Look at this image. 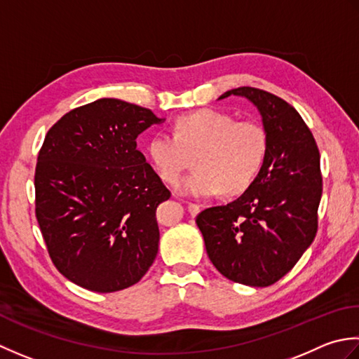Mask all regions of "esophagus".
<instances>
[{
    "label": "esophagus",
    "mask_w": 359,
    "mask_h": 359,
    "mask_svg": "<svg viewBox=\"0 0 359 359\" xmlns=\"http://www.w3.org/2000/svg\"><path fill=\"white\" fill-rule=\"evenodd\" d=\"M200 209H201V208L198 206V204H195V203H187V210H189V214L192 215V217H195L196 214H198Z\"/></svg>",
    "instance_id": "obj_1"
}]
</instances>
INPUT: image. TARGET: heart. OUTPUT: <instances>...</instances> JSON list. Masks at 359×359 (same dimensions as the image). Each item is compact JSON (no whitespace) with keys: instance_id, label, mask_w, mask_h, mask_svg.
Wrapping results in <instances>:
<instances>
[{"instance_id":"heart-1","label":"heart","mask_w":359,"mask_h":359,"mask_svg":"<svg viewBox=\"0 0 359 359\" xmlns=\"http://www.w3.org/2000/svg\"><path fill=\"white\" fill-rule=\"evenodd\" d=\"M268 133L257 121H236L218 109L182 114L173 131H159L147 142V155L158 177L175 184L194 155L195 170L181 180L184 195L212 196L223 190L238 195L259 177L268 155Z\"/></svg>"}]
</instances>
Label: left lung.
<instances>
[{
    "label": "left lung",
    "mask_w": 359,
    "mask_h": 359,
    "mask_svg": "<svg viewBox=\"0 0 359 359\" xmlns=\"http://www.w3.org/2000/svg\"><path fill=\"white\" fill-rule=\"evenodd\" d=\"M259 108L268 155L252 184L226 206L196 215L210 262L226 279L269 287L291 271L318 232L323 173L318 144L288 102L252 86L224 93Z\"/></svg>",
    "instance_id": "8db88e82"
}]
</instances>
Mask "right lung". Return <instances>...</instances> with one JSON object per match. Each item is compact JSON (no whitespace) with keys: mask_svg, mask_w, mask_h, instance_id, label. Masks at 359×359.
Returning <instances> with one entry per match:
<instances>
[{"mask_svg":"<svg viewBox=\"0 0 359 359\" xmlns=\"http://www.w3.org/2000/svg\"><path fill=\"white\" fill-rule=\"evenodd\" d=\"M161 121L149 108L99 99L46 133L35 167V217L54 266L79 287L128 288L156 257L155 212L170 190L136 137Z\"/></svg>","mask_w":359,"mask_h":359,"instance_id":"right-lung-1","label":"right lung"}]
</instances>
